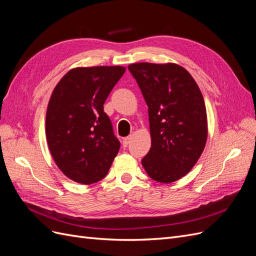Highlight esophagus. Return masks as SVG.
<instances>
[{
    "label": "esophagus",
    "instance_id": "34e87169",
    "mask_svg": "<svg viewBox=\"0 0 256 256\" xmlns=\"http://www.w3.org/2000/svg\"><path fill=\"white\" fill-rule=\"evenodd\" d=\"M130 141H131V136L124 138H122V146H124V147H127L128 144L130 143Z\"/></svg>",
    "mask_w": 256,
    "mask_h": 256
}]
</instances>
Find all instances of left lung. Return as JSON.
<instances>
[{"instance_id": "obj_1", "label": "left lung", "mask_w": 256, "mask_h": 256, "mask_svg": "<svg viewBox=\"0 0 256 256\" xmlns=\"http://www.w3.org/2000/svg\"><path fill=\"white\" fill-rule=\"evenodd\" d=\"M148 106L152 146L142 166L152 180L170 184L196 166L208 134L204 98L192 76L174 63L128 66Z\"/></svg>"}]
</instances>
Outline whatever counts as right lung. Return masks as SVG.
Listing matches in <instances>:
<instances>
[{
    "label": "right lung",
    "instance_id": "add662e5",
    "mask_svg": "<svg viewBox=\"0 0 256 256\" xmlns=\"http://www.w3.org/2000/svg\"><path fill=\"white\" fill-rule=\"evenodd\" d=\"M125 70L122 66L76 67L52 92L46 114L49 150L58 168L76 182L102 180L120 150L104 104Z\"/></svg>",
    "mask_w": 256,
    "mask_h": 256
}]
</instances>
